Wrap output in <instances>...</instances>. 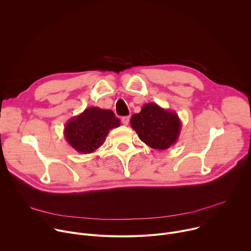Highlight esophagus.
I'll return each instance as SVG.
<instances>
[{
  "mask_svg": "<svg viewBox=\"0 0 251 251\" xmlns=\"http://www.w3.org/2000/svg\"><path fill=\"white\" fill-rule=\"evenodd\" d=\"M129 120H130L129 116H124V117L121 118V121H122V123H123L124 125H128V124H129Z\"/></svg>",
  "mask_w": 251,
  "mask_h": 251,
  "instance_id": "34e87169",
  "label": "esophagus"
}]
</instances>
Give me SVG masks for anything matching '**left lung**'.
<instances>
[{"mask_svg":"<svg viewBox=\"0 0 251 251\" xmlns=\"http://www.w3.org/2000/svg\"><path fill=\"white\" fill-rule=\"evenodd\" d=\"M131 127L142 142L156 150H167L177 141L182 122L174 111L164 109L156 103H147L140 113L131 117Z\"/></svg>","mask_w":251,"mask_h":251,"instance_id":"8db88e82","label":"left lung"}]
</instances>
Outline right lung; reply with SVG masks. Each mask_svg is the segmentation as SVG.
Segmentation results:
<instances>
[{
	"label": "right lung",
	"instance_id": "right-lung-1",
	"mask_svg": "<svg viewBox=\"0 0 251 251\" xmlns=\"http://www.w3.org/2000/svg\"><path fill=\"white\" fill-rule=\"evenodd\" d=\"M119 126L120 120L112 110L90 107L69 119L63 134L68 144L75 151L90 154L103 145L111 129Z\"/></svg>",
	"mask_w": 251,
	"mask_h": 251
}]
</instances>
